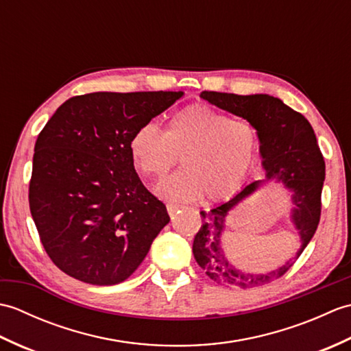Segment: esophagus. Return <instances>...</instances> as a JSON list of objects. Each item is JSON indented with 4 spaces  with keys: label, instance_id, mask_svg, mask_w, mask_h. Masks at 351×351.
Instances as JSON below:
<instances>
[{
    "label": "esophagus",
    "instance_id": "1",
    "mask_svg": "<svg viewBox=\"0 0 351 351\" xmlns=\"http://www.w3.org/2000/svg\"><path fill=\"white\" fill-rule=\"evenodd\" d=\"M166 206H167V213H169L170 215H175V214L182 208L181 205H178V204H167Z\"/></svg>",
    "mask_w": 351,
    "mask_h": 351
}]
</instances>
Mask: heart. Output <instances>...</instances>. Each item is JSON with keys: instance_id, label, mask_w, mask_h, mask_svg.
Wrapping results in <instances>:
<instances>
[{"instance_id": "heart-1", "label": "heart", "mask_w": 351, "mask_h": 351, "mask_svg": "<svg viewBox=\"0 0 351 351\" xmlns=\"http://www.w3.org/2000/svg\"><path fill=\"white\" fill-rule=\"evenodd\" d=\"M128 151L145 176H162L181 155L184 169L156 184L158 196L181 202L205 196L217 202L247 182L258 161L259 134L247 121L196 104L171 116L164 132L154 123L138 126Z\"/></svg>"}]
</instances>
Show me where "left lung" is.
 Returning <instances> with one entry per match:
<instances>
[{"instance_id":"8db88e82","label":"left lung","mask_w":351,"mask_h":351,"mask_svg":"<svg viewBox=\"0 0 351 351\" xmlns=\"http://www.w3.org/2000/svg\"><path fill=\"white\" fill-rule=\"evenodd\" d=\"M200 98L250 122L259 134V155L265 180L253 181L228 202L200 211L202 225L193 241V255L205 274L228 288H256L285 274L314 237L322 214L324 158L308 119L270 95L202 92ZM265 182H278L290 191V219L301 238L296 256L271 272L255 274L235 267L222 245L228 213Z\"/></svg>"}]
</instances>
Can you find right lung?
Segmentation results:
<instances>
[{"instance_id": "add662e5", "label": "right lung", "mask_w": 351, "mask_h": 351, "mask_svg": "<svg viewBox=\"0 0 351 351\" xmlns=\"http://www.w3.org/2000/svg\"><path fill=\"white\" fill-rule=\"evenodd\" d=\"M184 92H96L73 96L34 146L29 211L48 256L66 274L116 285L137 270L170 221L146 190L128 143L138 126Z\"/></svg>"}]
</instances>
